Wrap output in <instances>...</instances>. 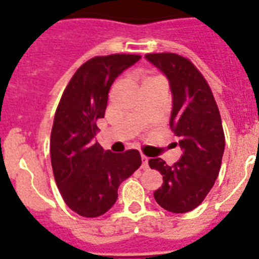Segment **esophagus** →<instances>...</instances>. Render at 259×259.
Returning a JSON list of instances; mask_svg holds the SVG:
<instances>
[{"instance_id": "1", "label": "esophagus", "mask_w": 259, "mask_h": 259, "mask_svg": "<svg viewBox=\"0 0 259 259\" xmlns=\"http://www.w3.org/2000/svg\"><path fill=\"white\" fill-rule=\"evenodd\" d=\"M141 161H143V164H141V167H143V170H148V168H149V164H148V161H149V158L146 157V155L141 154Z\"/></svg>"}]
</instances>
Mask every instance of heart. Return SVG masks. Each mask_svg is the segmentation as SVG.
Segmentation results:
<instances>
[{"instance_id": "b5f03b06", "label": "heart", "mask_w": 259, "mask_h": 259, "mask_svg": "<svg viewBox=\"0 0 259 259\" xmlns=\"http://www.w3.org/2000/svg\"><path fill=\"white\" fill-rule=\"evenodd\" d=\"M153 79H157V77H146V79L144 80V83H145V81H149V80H153Z\"/></svg>"}]
</instances>
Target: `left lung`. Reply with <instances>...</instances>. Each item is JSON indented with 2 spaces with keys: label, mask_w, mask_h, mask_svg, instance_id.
Returning a JSON list of instances; mask_svg holds the SVG:
<instances>
[{
  "label": "left lung",
  "mask_w": 259,
  "mask_h": 259,
  "mask_svg": "<svg viewBox=\"0 0 259 259\" xmlns=\"http://www.w3.org/2000/svg\"><path fill=\"white\" fill-rule=\"evenodd\" d=\"M145 57L170 81V127L183 150L172 166L162 158L149 159L150 168L163 176L154 198L167 211L183 214L201 205L219 175L226 144L221 113L206 79L188 58L175 53Z\"/></svg>",
  "instance_id": "8db88e82"
}]
</instances>
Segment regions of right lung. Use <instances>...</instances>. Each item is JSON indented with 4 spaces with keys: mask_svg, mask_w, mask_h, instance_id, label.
Masks as SVG:
<instances>
[{
    "mask_svg": "<svg viewBox=\"0 0 259 259\" xmlns=\"http://www.w3.org/2000/svg\"><path fill=\"white\" fill-rule=\"evenodd\" d=\"M140 58L110 54L87 61L71 77L56 110L50 135L54 179L66 205L85 218L105 214L115 203L120 183L141 166L139 150L104 152L93 140L110 87Z\"/></svg>",
    "mask_w": 259,
    "mask_h": 259,
    "instance_id": "1",
    "label": "right lung"
}]
</instances>
